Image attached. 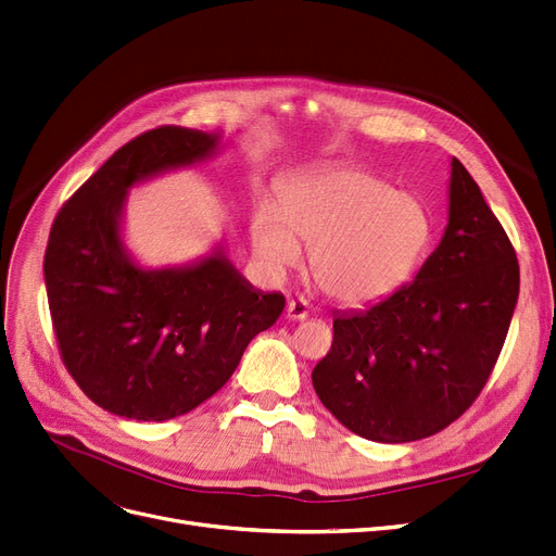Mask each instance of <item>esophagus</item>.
Listing matches in <instances>:
<instances>
[{
  "instance_id": "esophagus-1",
  "label": "esophagus",
  "mask_w": 556,
  "mask_h": 556,
  "mask_svg": "<svg viewBox=\"0 0 556 556\" xmlns=\"http://www.w3.org/2000/svg\"><path fill=\"white\" fill-rule=\"evenodd\" d=\"M308 316V304L300 298V300H291L286 306V318L288 320H304Z\"/></svg>"
}]
</instances>
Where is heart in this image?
Returning <instances> with one entry per match:
<instances>
[{"label": "heart", "instance_id": "heart-1", "mask_svg": "<svg viewBox=\"0 0 556 556\" xmlns=\"http://www.w3.org/2000/svg\"><path fill=\"white\" fill-rule=\"evenodd\" d=\"M425 204L361 167H336L288 188L283 202L265 200L250 225L263 273L281 279L308 245L311 275L343 304L391 295L418 268L431 243Z\"/></svg>", "mask_w": 556, "mask_h": 556}]
</instances>
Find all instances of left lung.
Listing matches in <instances>:
<instances>
[{
  "label": "left lung",
  "instance_id": "obj_1",
  "mask_svg": "<svg viewBox=\"0 0 556 556\" xmlns=\"http://www.w3.org/2000/svg\"><path fill=\"white\" fill-rule=\"evenodd\" d=\"M447 225L416 279L333 316L313 368L320 402L350 431L412 443L462 416L484 389L509 331L520 270L511 240L462 161H450Z\"/></svg>",
  "mask_w": 556,
  "mask_h": 556
}]
</instances>
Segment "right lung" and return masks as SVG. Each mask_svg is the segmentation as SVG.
<instances>
[{"mask_svg":"<svg viewBox=\"0 0 556 556\" xmlns=\"http://www.w3.org/2000/svg\"><path fill=\"white\" fill-rule=\"evenodd\" d=\"M223 134L159 127L119 148L59 211L45 286L63 364L104 412L142 422L184 416L218 393L281 293H261L225 245L184 265L144 268L125 243L127 195L215 156Z\"/></svg>","mask_w":556,"mask_h":556,"instance_id":"1","label":"right lung"}]
</instances>
